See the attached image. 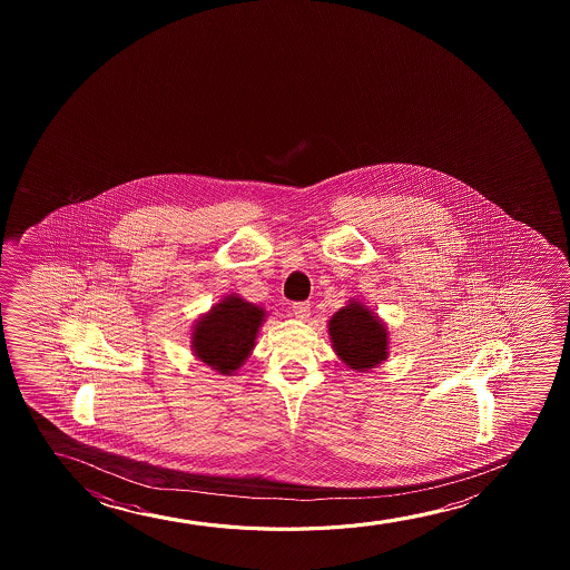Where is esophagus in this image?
Masks as SVG:
<instances>
[{
	"label": "esophagus",
	"mask_w": 570,
	"mask_h": 570,
	"mask_svg": "<svg viewBox=\"0 0 570 570\" xmlns=\"http://www.w3.org/2000/svg\"><path fill=\"white\" fill-rule=\"evenodd\" d=\"M292 313H294V317H296V320L305 321L309 317L312 307H309V304H305V302H299V304L292 305Z\"/></svg>",
	"instance_id": "esophagus-1"
}]
</instances>
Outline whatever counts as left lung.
<instances>
[{"instance_id":"8db88e82","label":"left lung","mask_w":570,"mask_h":570,"mask_svg":"<svg viewBox=\"0 0 570 570\" xmlns=\"http://www.w3.org/2000/svg\"><path fill=\"white\" fill-rule=\"evenodd\" d=\"M327 327L333 351L351 370L367 372L390 356L387 325L360 299H348Z\"/></svg>"}]
</instances>
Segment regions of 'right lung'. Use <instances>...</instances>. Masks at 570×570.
Wrapping results in <instances>:
<instances>
[{
	"label": "right lung",
	"instance_id": "right-lung-1",
	"mask_svg": "<svg viewBox=\"0 0 570 570\" xmlns=\"http://www.w3.org/2000/svg\"><path fill=\"white\" fill-rule=\"evenodd\" d=\"M266 312L239 294L222 297L210 312L196 320L190 333V351L206 366L222 375H234L255 348L258 328Z\"/></svg>",
	"mask_w": 570,
	"mask_h": 570
}]
</instances>
